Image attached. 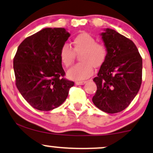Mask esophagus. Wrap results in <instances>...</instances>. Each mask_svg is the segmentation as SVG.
I'll return each instance as SVG.
<instances>
[{
    "instance_id": "1",
    "label": "esophagus",
    "mask_w": 153,
    "mask_h": 153,
    "mask_svg": "<svg viewBox=\"0 0 153 153\" xmlns=\"http://www.w3.org/2000/svg\"><path fill=\"white\" fill-rule=\"evenodd\" d=\"M85 82H86V81H85V80H83V81H76L75 82V84L76 85H84Z\"/></svg>"
}]
</instances>
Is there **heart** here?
Returning <instances> with one entry per match:
<instances>
[{"label":"heart","mask_w":153,"mask_h":153,"mask_svg":"<svg viewBox=\"0 0 153 153\" xmlns=\"http://www.w3.org/2000/svg\"><path fill=\"white\" fill-rule=\"evenodd\" d=\"M73 49L64 45L59 50V59L66 68L74 62L75 54H79L78 63L68 72V78L74 80L86 78L93 74L94 67L99 68L103 65L108 57V50L102 43L96 42L94 36L82 31L75 35L72 40Z\"/></svg>","instance_id":"heart-1"}]
</instances>
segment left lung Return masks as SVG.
I'll return each mask as SVG.
<instances>
[{
  "label": "left lung",
  "mask_w": 153,
  "mask_h": 153,
  "mask_svg": "<svg viewBox=\"0 0 153 153\" xmlns=\"http://www.w3.org/2000/svg\"><path fill=\"white\" fill-rule=\"evenodd\" d=\"M101 33L108 57L94 81L97 91L92 101L108 114L125 109L137 94L142 84L143 59L131 40L114 29Z\"/></svg>",
  "instance_id": "8db88e82"
}]
</instances>
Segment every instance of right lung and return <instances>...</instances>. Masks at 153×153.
<instances>
[{"mask_svg": "<svg viewBox=\"0 0 153 153\" xmlns=\"http://www.w3.org/2000/svg\"><path fill=\"white\" fill-rule=\"evenodd\" d=\"M71 34L64 28H45L26 38L13 58L16 85L24 99L39 111L52 110L65 101L74 82L65 75L59 50Z\"/></svg>", "mask_w": 153, "mask_h": 153, "instance_id": "1", "label": "right lung"}]
</instances>
